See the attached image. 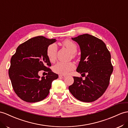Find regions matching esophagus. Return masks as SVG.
Listing matches in <instances>:
<instances>
[{
  "label": "esophagus",
  "instance_id": "obj_1",
  "mask_svg": "<svg viewBox=\"0 0 128 128\" xmlns=\"http://www.w3.org/2000/svg\"><path fill=\"white\" fill-rule=\"evenodd\" d=\"M65 76H65V75H63V74H60L59 75V77L60 78H65Z\"/></svg>",
  "mask_w": 128,
  "mask_h": 128
}]
</instances>
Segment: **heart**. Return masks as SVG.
<instances>
[{
  "label": "heart",
  "mask_w": 128,
  "mask_h": 128,
  "mask_svg": "<svg viewBox=\"0 0 128 128\" xmlns=\"http://www.w3.org/2000/svg\"><path fill=\"white\" fill-rule=\"evenodd\" d=\"M63 45L66 47L72 54L76 53L77 48L76 44L71 40H65ZM57 51V46L55 43L49 45L46 48V55L49 60L53 62L56 60ZM75 65L72 62H59L53 66V71L55 73L65 75L74 69Z\"/></svg>",
  "instance_id": "obj_1"
}]
</instances>
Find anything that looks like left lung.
Segmentation results:
<instances>
[{
  "mask_svg": "<svg viewBox=\"0 0 128 128\" xmlns=\"http://www.w3.org/2000/svg\"><path fill=\"white\" fill-rule=\"evenodd\" d=\"M72 39L80 45L81 52L76 71L87 76L84 80L74 77L68 90L78 100L92 102L102 96L109 86L113 71L111 54L104 42L92 35L84 34Z\"/></svg>",
  "mask_w": 128,
  "mask_h": 128,
  "instance_id": "8db88e82",
  "label": "left lung"
}]
</instances>
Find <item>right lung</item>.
Instances as JSON below:
<instances>
[{
    "mask_svg": "<svg viewBox=\"0 0 128 128\" xmlns=\"http://www.w3.org/2000/svg\"><path fill=\"white\" fill-rule=\"evenodd\" d=\"M56 41L43 36L32 38L19 45L12 56L9 77L15 93L24 101L34 103L45 99L52 81L58 78L48 68L51 64L46 55L48 46ZM41 70L47 72L46 76L40 77Z\"/></svg>",
    "mask_w": 128,
    "mask_h": 128,
    "instance_id": "right-lung-1",
    "label": "right lung"
}]
</instances>
